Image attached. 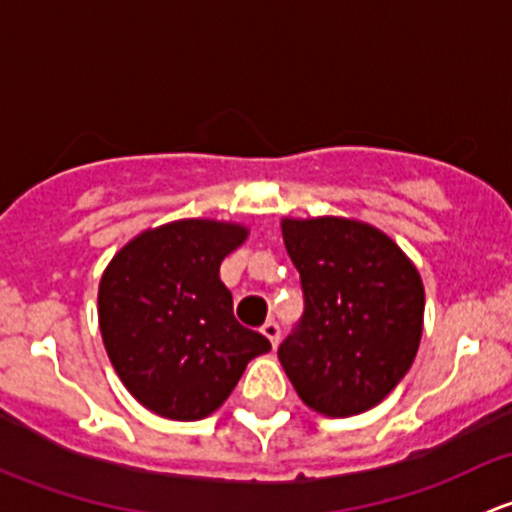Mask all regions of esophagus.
<instances>
[{"label": "esophagus", "instance_id": "esophagus-1", "mask_svg": "<svg viewBox=\"0 0 512 512\" xmlns=\"http://www.w3.org/2000/svg\"><path fill=\"white\" fill-rule=\"evenodd\" d=\"M260 332L265 334L267 339H270V344H272V347H277V344H280L282 329H280V324L275 322V319H270V322H265V324H262V329H260Z\"/></svg>", "mask_w": 512, "mask_h": 512}]
</instances>
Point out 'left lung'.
I'll return each instance as SVG.
<instances>
[{"label":"left lung","mask_w":512,"mask_h":512,"mask_svg":"<svg viewBox=\"0 0 512 512\" xmlns=\"http://www.w3.org/2000/svg\"><path fill=\"white\" fill-rule=\"evenodd\" d=\"M304 312L277 349L309 409L354 416L379 404L414 364L423 285L391 237L344 218L285 220Z\"/></svg>","instance_id":"left-lung-1"}]
</instances>
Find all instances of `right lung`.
I'll use <instances>...</instances> for the list:
<instances>
[{"label":"right lung","instance_id":"obj_1","mask_svg":"<svg viewBox=\"0 0 512 512\" xmlns=\"http://www.w3.org/2000/svg\"><path fill=\"white\" fill-rule=\"evenodd\" d=\"M247 230L180 220L148 230L111 260L98 287V324L113 369L153 414L198 421L223 406L247 361L270 339L242 327L220 262Z\"/></svg>","mask_w":512,"mask_h":512}]
</instances>
